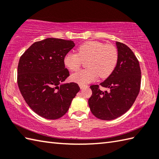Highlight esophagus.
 <instances>
[{"instance_id": "1", "label": "esophagus", "mask_w": 159, "mask_h": 159, "mask_svg": "<svg viewBox=\"0 0 159 159\" xmlns=\"http://www.w3.org/2000/svg\"><path fill=\"white\" fill-rule=\"evenodd\" d=\"M79 87H80V89H83L84 88L87 87V85H85V84H80V85H79Z\"/></svg>"}]
</instances>
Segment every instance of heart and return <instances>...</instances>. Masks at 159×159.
<instances>
[{
  "mask_svg": "<svg viewBox=\"0 0 159 159\" xmlns=\"http://www.w3.org/2000/svg\"><path fill=\"white\" fill-rule=\"evenodd\" d=\"M77 53H68L64 57V64L71 71L79 70L83 60H86L85 70L71 74V79L79 84L94 81L98 76L108 77L116 67L118 60L117 48L112 44L98 41H89L80 45Z\"/></svg>",
  "mask_w": 159,
  "mask_h": 159,
  "instance_id": "heart-1",
  "label": "heart"
}]
</instances>
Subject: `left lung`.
<instances>
[{"label":"left lung","instance_id":"obj_1","mask_svg":"<svg viewBox=\"0 0 159 159\" xmlns=\"http://www.w3.org/2000/svg\"><path fill=\"white\" fill-rule=\"evenodd\" d=\"M118 60L114 71L100 85L108 92L101 90L98 85L90 86L92 91L88 104L92 113L103 120L122 116L134 104L140 92L141 71L136 57L131 48L116 42Z\"/></svg>","mask_w":159,"mask_h":159}]
</instances>
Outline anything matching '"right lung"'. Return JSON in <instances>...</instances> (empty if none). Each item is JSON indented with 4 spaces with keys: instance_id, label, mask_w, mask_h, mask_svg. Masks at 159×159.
Returning a JSON list of instances; mask_svg holds the SVG:
<instances>
[{
    "instance_id": "add662e5",
    "label": "right lung",
    "mask_w": 159,
    "mask_h": 159,
    "mask_svg": "<svg viewBox=\"0 0 159 159\" xmlns=\"http://www.w3.org/2000/svg\"><path fill=\"white\" fill-rule=\"evenodd\" d=\"M74 46L71 40L47 38L34 42L19 59V90L29 107L46 119L62 117L80 90L77 83H63L70 76L64 57Z\"/></svg>"
}]
</instances>
